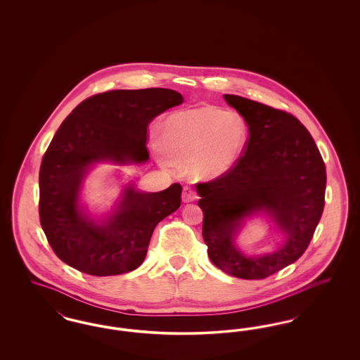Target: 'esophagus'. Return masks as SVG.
Segmentation results:
<instances>
[{
	"label": "esophagus",
	"mask_w": 360,
	"mask_h": 360,
	"mask_svg": "<svg viewBox=\"0 0 360 360\" xmlns=\"http://www.w3.org/2000/svg\"><path fill=\"white\" fill-rule=\"evenodd\" d=\"M198 198L195 190L191 188V186H185L184 188V193H182V200L185 202H191V201H195Z\"/></svg>",
	"instance_id": "1"
}]
</instances>
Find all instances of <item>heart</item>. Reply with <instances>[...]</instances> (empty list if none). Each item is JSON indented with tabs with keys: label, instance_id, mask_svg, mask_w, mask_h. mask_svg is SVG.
Segmentation results:
<instances>
[{
	"label": "heart",
	"instance_id": "obj_1",
	"mask_svg": "<svg viewBox=\"0 0 360 360\" xmlns=\"http://www.w3.org/2000/svg\"><path fill=\"white\" fill-rule=\"evenodd\" d=\"M163 139L176 160L193 162L198 175L213 178L239 162L248 143V127L238 113L201 108L170 116Z\"/></svg>",
	"mask_w": 360,
	"mask_h": 360
}]
</instances>
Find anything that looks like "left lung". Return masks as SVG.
Listing matches in <instances>:
<instances>
[{
	"label": "left lung",
	"mask_w": 360,
	"mask_h": 360,
	"mask_svg": "<svg viewBox=\"0 0 360 360\" xmlns=\"http://www.w3.org/2000/svg\"><path fill=\"white\" fill-rule=\"evenodd\" d=\"M224 98L247 122L248 143L229 172L195 185L202 236L212 263L224 273L263 279L307 251L326 204V165L308 129L290 113L233 94ZM259 208L272 213L287 240L274 255L248 258L233 236Z\"/></svg>",
	"instance_id": "left-lung-1"
}]
</instances>
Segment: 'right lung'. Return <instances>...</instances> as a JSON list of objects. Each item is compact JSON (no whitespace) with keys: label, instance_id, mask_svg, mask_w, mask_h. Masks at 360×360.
<instances>
[{"label":"right lung","instance_id":"1","mask_svg":"<svg viewBox=\"0 0 360 360\" xmlns=\"http://www.w3.org/2000/svg\"><path fill=\"white\" fill-rule=\"evenodd\" d=\"M182 103L172 89L110 90L86 98L62 122L40 165L39 217L55 255L66 264L109 276L143 263L155 226L181 206L182 186L159 193L127 188L116 213L103 224L79 212V188L94 162H146L148 124Z\"/></svg>","mask_w":360,"mask_h":360}]
</instances>
